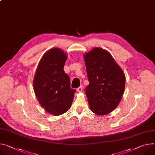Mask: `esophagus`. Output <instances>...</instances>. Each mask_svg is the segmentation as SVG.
I'll return each instance as SVG.
<instances>
[{"instance_id": "34e87169", "label": "esophagus", "mask_w": 155, "mask_h": 155, "mask_svg": "<svg viewBox=\"0 0 155 155\" xmlns=\"http://www.w3.org/2000/svg\"><path fill=\"white\" fill-rule=\"evenodd\" d=\"M77 91L78 92H81L82 91H83V87L82 86H80V87H78V88H77Z\"/></svg>"}]
</instances>
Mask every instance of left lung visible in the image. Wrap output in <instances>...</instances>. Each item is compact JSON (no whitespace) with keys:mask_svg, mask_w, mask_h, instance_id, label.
Wrapping results in <instances>:
<instances>
[{"mask_svg":"<svg viewBox=\"0 0 155 155\" xmlns=\"http://www.w3.org/2000/svg\"><path fill=\"white\" fill-rule=\"evenodd\" d=\"M89 85L85 94L91 110L106 115L114 110L124 92V72L107 51L94 48L83 55Z\"/></svg>","mask_w":155,"mask_h":155,"instance_id":"left-lung-1","label":"left lung"}]
</instances>
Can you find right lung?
<instances>
[{
  "label": "right lung",
  "mask_w": 155,
  "mask_h": 155,
  "mask_svg": "<svg viewBox=\"0 0 155 155\" xmlns=\"http://www.w3.org/2000/svg\"><path fill=\"white\" fill-rule=\"evenodd\" d=\"M66 54L61 49L52 48L42 57L33 80L37 99L49 113L59 116L71 106L76 90L70 88V80L64 72Z\"/></svg>",
  "instance_id": "right-lung-1"
}]
</instances>
